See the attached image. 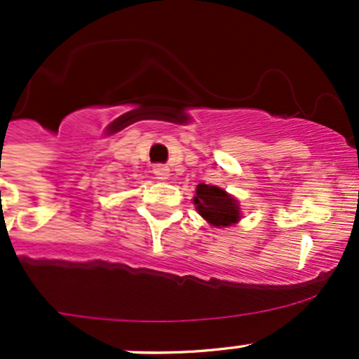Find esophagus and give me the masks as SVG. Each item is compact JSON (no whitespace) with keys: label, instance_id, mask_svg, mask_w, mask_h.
Returning <instances> with one entry per match:
<instances>
[{"label":"esophagus","instance_id":"1","mask_svg":"<svg viewBox=\"0 0 359 359\" xmlns=\"http://www.w3.org/2000/svg\"><path fill=\"white\" fill-rule=\"evenodd\" d=\"M154 175L157 176L158 180H169V176H171V171H169L168 165L158 164V165H155V168H154Z\"/></svg>","mask_w":359,"mask_h":359}]
</instances>
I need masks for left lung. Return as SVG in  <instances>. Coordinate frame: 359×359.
Wrapping results in <instances>:
<instances>
[{
    "label": "left lung",
    "instance_id": "obj_1",
    "mask_svg": "<svg viewBox=\"0 0 359 359\" xmlns=\"http://www.w3.org/2000/svg\"><path fill=\"white\" fill-rule=\"evenodd\" d=\"M194 204L198 214L212 226H231L240 219L238 202L214 184H197Z\"/></svg>",
    "mask_w": 359,
    "mask_h": 359
}]
</instances>
